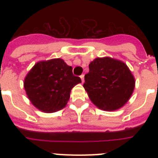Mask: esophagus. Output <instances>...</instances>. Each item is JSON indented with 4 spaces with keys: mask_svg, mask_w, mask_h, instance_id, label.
Returning <instances> with one entry per match:
<instances>
[{
    "mask_svg": "<svg viewBox=\"0 0 158 158\" xmlns=\"http://www.w3.org/2000/svg\"><path fill=\"white\" fill-rule=\"evenodd\" d=\"M80 77H81V81H82V82H84V74L81 75Z\"/></svg>",
    "mask_w": 158,
    "mask_h": 158,
    "instance_id": "1",
    "label": "esophagus"
}]
</instances>
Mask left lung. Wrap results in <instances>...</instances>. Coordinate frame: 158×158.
<instances>
[{"mask_svg":"<svg viewBox=\"0 0 158 158\" xmlns=\"http://www.w3.org/2000/svg\"><path fill=\"white\" fill-rule=\"evenodd\" d=\"M83 87L93 104L104 111H115L129 100L135 81L127 65L109 57L90 62Z\"/></svg>","mask_w":158,"mask_h":158,"instance_id":"left-lung-1","label":"left lung"}]
</instances>
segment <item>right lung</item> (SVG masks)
<instances>
[{"mask_svg": "<svg viewBox=\"0 0 158 158\" xmlns=\"http://www.w3.org/2000/svg\"><path fill=\"white\" fill-rule=\"evenodd\" d=\"M73 68L61 58L39 62L32 67L23 82L32 104L40 111L52 113L66 106L71 89L81 83L73 74Z\"/></svg>", "mask_w": 158, "mask_h": 158, "instance_id": "1", "label": "right lung"}]
</instances>
